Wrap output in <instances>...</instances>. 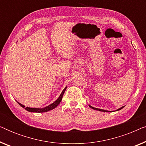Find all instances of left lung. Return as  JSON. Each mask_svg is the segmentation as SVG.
Masks as SVG:
<instances>
[{
    "label": "left lung",
    "instance_id": "8db88e82",
    "mask_svg": "<svg viewBox=\"0 0 146 146\" xmlns=\"http://www.w3.org/2000/svg\"><path fill=\"white\" fill-rule=\"evenodd\" d=\"M89 106L91 108H92V109H94V110H98V111H104V112H110V111L104 110H102V109H99V108H94V107H92V106ZM123 107H124V106L121 107V108H119L118 110H117H117H121V109H122Z\"/></svg>",
    "mask_w": 146,
    "mask_h": 146
}]
</instances>
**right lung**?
Here are the masks:
<instances>
[{
    "instance_id": "obj_1",
    "label": "right lung",
    "mask_w": 146,
    "mask_h": 146,
    "mask_svg": "<svg viewBox=\"0 0 146 146\" xmlns=\"http://www.w3.org/2000/svg\"><path fill=\"white\" fill-rule=\"evenodd\" d=\"M66 87L63 90V91L62 92L60 96L52 104L48 106L45 107V108H29V107H25V106L21 104V103L18 102L19 103V104L23 108H25L26 110L29 111H31V112H37V113H40V112H46V111H48L50 110H53L60 103V102L62 100V97H63V95H64V92L66 90Z\"/></svg>"
}]
</instances>
